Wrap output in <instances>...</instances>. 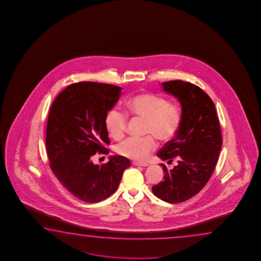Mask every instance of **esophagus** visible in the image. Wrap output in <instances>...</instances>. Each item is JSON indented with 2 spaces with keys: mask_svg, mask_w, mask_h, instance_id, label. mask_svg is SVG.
I'll return each mask as SVG.
<instances>
[{
  "mask_svg": "<svg viewBox=\"0 0 261 261\" xmlns=\"http://www.w3.org/2000/svg\"><path fill=\"white\" fill-rule=\"evenodd\" d=\"M133 164L134 166H142V167H145L149 165L148 164H142V163H137V162H133Z\"/></svg>",
  "mask_w": 261,
  "mask_h": 261,
  "instance_id": "obj_1",
  "label": "esophagus"
}]
</instances>
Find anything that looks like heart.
<instances>
[{
  "label": "heart",
  "instance_id": "b5f03b06",
  "mask_svg": "<svg viewBox=\"0 0 261 261\" xmlns=\"http://www.w3.org/2000/svg\"><path fill=\"white\" fill-rule=\"evenodd\" d=\"M128 114L145 119L143 138H128L116 146L120 156L138 162H144L157 148V138L168 142L176 135L181 126L182 111L179 104L151 94L142 93L127 101ZM108 133L114 139L123 137L128 128V115L117 108L111 109L105 117Z\"/></svg>",
  "mask_w": 261,
  "mask_h": 261
}]
</instances>
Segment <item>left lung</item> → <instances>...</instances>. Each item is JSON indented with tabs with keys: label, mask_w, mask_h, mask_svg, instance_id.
<instances>
[{
	"label": "left lung",
	"mask_w": 261,
	"mask_h": 261,
	"mask_svg": "<svg viewBox=\"0 0 261 261\" xmlns=\"http://www.w3.org/2000/svg\"><path fill=\"white\" fill-rule=\"evenodd\" d=\"M162 85L181 103L182 119L174 139L157 152L168 163L175 158L178 164L169 171L161 164L164 181L151 190L167 203H181L198 194L212 175L222 148L221 128L214 102L198 86L182 80Z\"/></svg>",
	"instance_id": "left-lung-1"
}]
</instances>
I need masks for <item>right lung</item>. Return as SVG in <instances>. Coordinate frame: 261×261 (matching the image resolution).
Segmentation results:
<instances>
[{
    "mask_svg": "<svg viewBox=\"0 0 261 261\" xmlns=\"http://www.w3.org/2000/svg\"><path fill=\"white\" fill-rule=\"evenodd\" d=\"M121 88L97 82H77L67 86L56 97L46 125V151L50 168L63 186L75 197L97 203L118 188L127 158L111 156L102 165L93 156L108 154L111 141L105 117L119 100Z\"/></svg>",
    "mask_w": 261,
    "mask_h": 261,
    "instance_id": "add662e5",
    "label": "right lung"
}]
</instances>
